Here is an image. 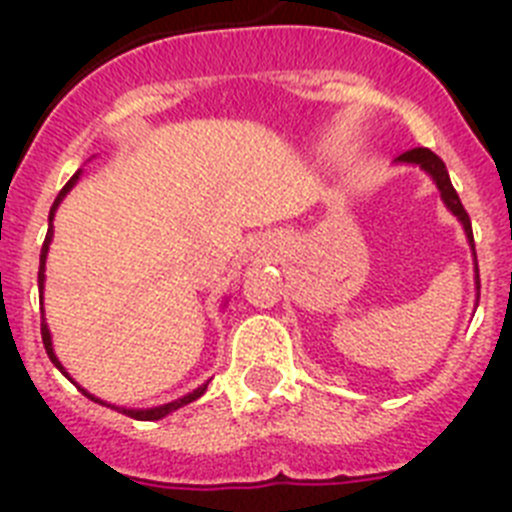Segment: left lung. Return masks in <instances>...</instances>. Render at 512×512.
<instances>
[{
	"instance_id": "1",
	"label": "left lung",
	"mask_w": 512,
	"mask_h": 512,
	"mask_svg": "<svg viewBox=\"0 0 512 512\" xmlns=\"http://www.w3.org/2000/svg\"><path fill=\"white\" fill-rule=\"evenodd\" d=\"M399 162H410V164H420L422 170L430 172L435 180V185H438V190H441V198L443 203H446L448 208L453 211V216H459V221L464 224V231L466 237H469L471 247H474V234H471V221H469V213L464 211V206H461V198L459 193L453 190L451 185V177H448V170L446 164H443V159L435 154V151L425 149V146H417V149H410L404 151V154H399ZM477 281H479V270H477Z\"/></svg>"
}]
</instances>
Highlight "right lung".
<instances>
[{
  "label": "right lung",
  "instance_id": "1",
  "mask_svg": "<svg viewBox=\"0 0 512 512\" xmlns=\"http://www.w3.org/2000/svg\"><path fill=\"white\" fill-rule=\"evenodd\" d=\"M79 180V172L74 177H71L69 182H66L64 188H61V193L56 195V201H53V206H51V216H48V219H53V211H56V206H59L61 203V198H64L66 193H69L71 188H74V182ZM51 237H53V229L51 226H48V234H46V242H43V250H41V270H38V286H41V291H43V281H46V275H43V270H46V255H48V244H51ZM41 335H43V345H46V353H48V358H51V363L56 368H59L61 373H66L64 371V366H61L59 363V358H56V355H53V348H51V332H48V324L46 322H41ZM66 376H69V373H66ZM208 389V384H203V386H198V389L195 391H190V394H185V397L182 399H175V402H170V404H162V407H151V410H121L123 415H128V417H133V420H162L164 415H170V412H175V410H180V407H185V404H190V402H195V399L201 397L203 391ZM84 391V389H82ZM84 397H90V399H95L92 397V394H87V391H84ZM95 402H100V399H95Z\"/></svg>",
  "mask_w": 512,
  "mask_h": 512
}]
</instances>
